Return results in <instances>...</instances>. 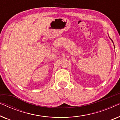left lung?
<instances>
[{"label":"left lung","instance_id":"8db88e82","mask_svg":"<svg viewBox=\"0 0 120 120\" xmlns=\"http://www.w3.org/2000/svg\"><path fill=\"white\" fill-rule=\"evenodd\" d=\"M111 41H112V40H111ZM112 42H113V41H112ZM114 47H115V46H114Z\"/></svg>","mask_w":120,"mask_h":120}]
</instances>
